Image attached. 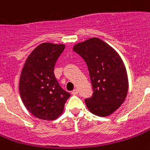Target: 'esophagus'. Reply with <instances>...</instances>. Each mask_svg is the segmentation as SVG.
I'll use <instances>...</instances> for the list:
<instances>
[{
	"instance_id": "34e87169",
	"label": "esophagus",
	"mask_w": 150,
	"mask_h": 150,
	"mask_svg": "<svg viewBox=\"0 0 150 150\" xmlns=\"http://www.w3.org/2000/svg\"><path fill=\"white\" fill-rule=\"evenodd\" d=\"M71 93H72V95H77V94H78V90H77V89H74V90L71 92Z\"/></svg>"
}]
</instances>
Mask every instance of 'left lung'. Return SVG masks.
Masks as SVG:
<instances>
[{
    "label": "left lung",
    "mask_w": 150,
    "mask_h": 150,
    "mask_svg": "<svg viewBox=\"0 0 150 150\" xmlns=\"http://www.w3.org/2000/svg\"><path fill=\"white\" fill-rule=\"evenodd\" d=\"M73 50L87 65L93 93L86 104L93 115L108 116L125 101L128 79L119 54L103 40L91 38L76 44Z\"/></svg>",
    "instance_id": "8db88e82"
}]
</instances>
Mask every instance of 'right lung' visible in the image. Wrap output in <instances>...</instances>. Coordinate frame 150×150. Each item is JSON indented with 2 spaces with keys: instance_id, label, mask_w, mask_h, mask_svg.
Returning <instances> with one entry per match:
<instances>
[{
  "instance_id": "add662e5",
  "label": "right lung",
  "mask_w": 150,
  "mask_h": 150,
  "mask_svg": "<svg viewBox=\"0 0 150 150\" xmlns=\"http://www.w3.org/2000/svg\"><path fill=\"white\" fill-rule=\"evenodd\" d=\"M64 45L42 43L30 54L23 67L19 80V93L26 109L39 119L52 120L63 112L70 97L54 75L57 58Z\"/></svg>"
}]
</instances>
